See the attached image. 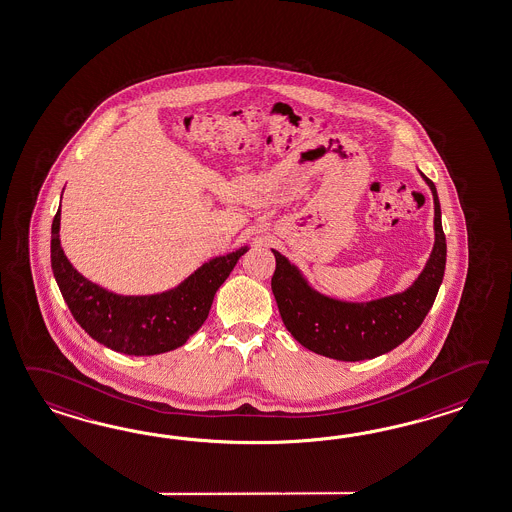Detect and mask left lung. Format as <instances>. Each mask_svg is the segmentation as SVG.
<instances>
[{
	"instance_id": "obj_1",
	"label": "left lung",
	"mask_w": 512,
	"mask_h": 512,
	"mask_svg": "<svg viewBox=\"0 0 512 512\" xmlns=\"http://www.w3.org/2000/svg\"><path fill=\"white\" fill-rule=\"evenodd\" d=\"M422 177L435 201V246L422 274L403 292L361 303L335 300L314 290L298 266L272 250V292L283 324L301 346L337 361H364L398 348L422 325L435 303L446 268V237L437 188L431 179Z\"/></svg>"
}]
</instances>
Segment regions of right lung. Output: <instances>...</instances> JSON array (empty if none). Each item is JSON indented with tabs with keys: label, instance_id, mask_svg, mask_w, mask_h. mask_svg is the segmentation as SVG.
<instances>
[{
	"label": "right lung",
	"instance_id": "add662e5",
	"mask_svg": "<svg viewBox=\"0 0 512 512\" xmlns=\"http://www.w3.org/2000/svg\"><path fill=\"white\" fill-rule=\"evenodd\" d=\"M61 205L51 224V270L75 322L103 346L125 355H159L192 337L211 311L216 290L224 285L248 246L214 257L194 274L161 294L122 296L88 281L61 248Z\"/></svg>",
	"mask_w": 512,
	"mask_h": 512
}]
</instances>
